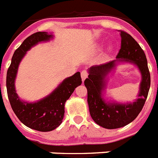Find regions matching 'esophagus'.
<instances>
[{
    "instance_id": "obj_1",
    "label": "esophagus",
    "mask_w": 158,
    "mask_h": 158,
    "mask_svg": "<svg viewBox=\"0 0 158 158\" xmlns=\"http://www.w3.org/2000/svg\"><path fill=\"white\" fill-rule=\"evenodd\" d=\"M81 75L82 81H84L85 78H87V77H88V72H87L86 70H83V71H81Z\"/></svg>"
}]
</instances>
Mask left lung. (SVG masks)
Returning <instances> with one entry per match:
<instances>
[{"label": "left lung", "instance_id": "left-lung-1", "mask_svg": "<svg viewBox=\"0 0 158 158\" xmlns=\"http://www.w3.org/2000/svg\"><path fill=\"white\" fill-rule=\"evenodd\" d=\"M121 49L117 59L106 64L91 67L89 76L84 81L87 89V102L89 113L95 123L106 129H117L133 122L140 113L150 88V73L147 59L140 45L132 36L124 31H119ZM117 61H128L135 64L142 75L139 99L133 104L105 102L102 95L105 88V77L115 66Z\"/></svg>", "mask_w": 158, "mask_h": 158}]
</instances>
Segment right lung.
I'll use <instances>...</instances> for the list:
<instances>
[{"label":"right lung","instance_id":"obj_1","mask_svg":"<svg viewBox=\"0 0 158 158\" xmlns=\"http://www.w3.org/2000/svg\"><path fill=\"white\" fill-rule=\"evenodd\" d=\"M52 37V34L38 31L25 39L14 53L6 76L7 94L14 113L26 127L42 132L53 131L61 124L64 116L65 102L71 96L75 88L81 84V73L77 72L63 81L51 94L40 101L27 103L20 100L15 87L19 63L33 45L41 41H49Z\"/></svg>","mask_w":158,"mask_h":158}]
</instances>
